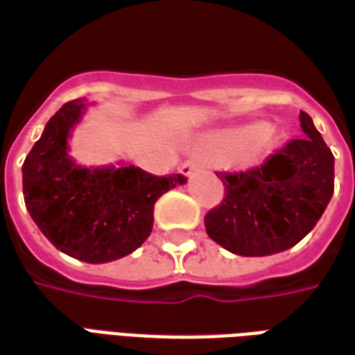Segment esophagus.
Masks as SVG:
<instances>
[{
	"label": "esophagus",
	"instance_id": "esophagus-1",
	"mask_svg": "<svg viewBox=\"0 0 355 355\" xmlns=\"http://www.w3.org/2000/svg\"><path fill=\"white\" fill-rule=\"evenodd\" d=\"M200 167H201L200 159H188V162H184L182 165H180V173L186 175V177H192L193 173L200 169Z\"/></svg>",
	"mask_w": 355,
	"mask_h": 355
}]
</instances>
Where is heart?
Instances as JSON below:
<instances>
[{
	"label": "heart",
	"mask_w": 355,
	"mask_h": 355,
	"mask_svg": "<svg viewBox=\"0 0 355 355\" xmlns=\"http://www.w3.org/2000/svg\"><path fill=\"white\" fill-rule=\"evenodd\" d=\"M268 131L270 129L264 123L243 125V127L228 129V131L218 132L215 137L205 140L203 150L218 162L238 157V155H241L243 152H249V150L251 152H261L270 142V132Z\"/></svg>",
	"instance_id": "b5f03b06"
}]
</instances>
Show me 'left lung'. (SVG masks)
Masks as SVG:
<instances>
[{"mask_svg":"<svg viewBox=\"0 0 355 355\" xmlns=\"http://www.w3.org/2000/svg\"><path fill=\"white\" fill-rule=\"evenodd\" d=\"M302 137L291 139L262 165L216 173L220 203L205 215L209 238L241 257H266L297 245L318 224L335 190V157L312 117L300 112Z\"/></svg>","mask_w":355,"mask_h":355,"instance_id":"1","label":"left lung"}]
</instances>
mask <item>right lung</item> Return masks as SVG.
Listing matches in <instances>:
<instances>
[{"instance_id": "1", "label": "right lung", "mask_w": 355, "mask_h": 355, "mask_svg": "<svg viewBox=\"0 0 355 355\" xmlns=\"http://www.w3.org/2000/svg\"><path fill=\"white\" fill-rule=\"evenodd\" d=\"M85 104L66 102L22 165L24 203L43 236L62 253L91 264L132 253L152 232L154 205L186 177L140 167L85 169L70 159L68 137Z\"/></svg>"}]
</instances>
